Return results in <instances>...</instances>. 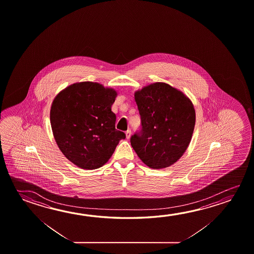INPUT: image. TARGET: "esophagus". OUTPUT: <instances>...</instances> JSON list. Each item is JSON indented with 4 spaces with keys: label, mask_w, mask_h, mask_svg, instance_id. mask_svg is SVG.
Wrapping results in <instances>:
<instances>
[{
    "label": "esophagus",
    "mask_w": 254,
    "mask_h": 254,
    "mask_svg": "<svg viewBox=\"0 0 254 254\" xmlns=\"http://www.w3.org/2000/svg\"><path fill=\"white\" fill-rule=\"evenodd\" d=\"M126 136H127V139L131 137V130H130V129H128V130L126 132Z\"/></svg>",
    "instance_id": "esophagus-1"
}]
</instances>
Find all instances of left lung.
I'll return each instance as SVG.
<instances>
[{
	"label": "left lung",
	"instance_id": "obj_1",
	"mask_svg": "<svg viewBox=\"0 0 254 254\" xmlns=\"http://www.w3.org/2000/svg\"><path fill=\"white\" fill-rule=\"evenodd\" d=\"M141 131L130 139L146 166L170 167L191 141L195 123L194 105L183 92L165 82H155L134 92Z\"/></svg>",
	"mask_w": 254,
	"mask_h": 254
}]
</instances>
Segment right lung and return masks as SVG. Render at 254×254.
<instances>
[{
  "label": "right lung",
  "instance_id": "add662e5",
  "mask_svg": "<svg viewBox=\"0 0 254 254\" xmlns=\"http://www.w3.org/2000/svg\"><path fill=\"white\" fill-rule=\"evenodd\" d=\"M118 94L112 87L83 81L71 84L56 96L50 108L55 141L75 166L93 170L103 167L126 134L115 128L112 112Z\"/></svg>",
  "mask_w": 254,
  "mask_h": 254
}]
</instances>
